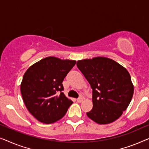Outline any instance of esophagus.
Wrapping results in <instances>:
<instances>
[{"instance_id": "esophagus-1", "label": "esophagus", "mask_w": 149, "mask_h": 149, "mask_svg": "<svg viewBox=\"0 0 149 149\" xmlns=\"http://www.w3.org/2000/svg\"><path fill=\"white\" fill-rule=\"evenodd\" d=\"M77 102H81L83 101V98H81V97H80V98H77Z\"/></svg>"}]
</instances>
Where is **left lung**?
Segmentation results:
<instances>
[{
    "instance_id": "8db88e82",
    "label": "left lung",
    "mask_w": 149,
    "mask_h": 149,
    "mask_svg": "<svg viewBox=\"0 0 149 149\" xmlns=\"http://www.w3.org/2000/svg\"><path fill=\"white\" fill-rule=\"evenodd\" d=\"M93 89V107L87 116L98 124L117 120L126 110L134 95L129 72L111 58L96 56L77 61Z\"/></svg>"
}]
</instances>
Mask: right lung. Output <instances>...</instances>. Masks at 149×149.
Instances as JSON below:
<instances>
[{"mask_svg": "<svg viewBox=\"0 0 149 149\" xmlns=\"http://www.w3.org/2000/svg\"><path fill=\"white\" fill-rule=\"evenodd\" d=\"M76 61L48 56L29 68L23 77L20 89L25 105L37 120L53 123L65 115L73 103L63 93L62 82Z\"/></svg>", "mask_w": 149, "mask_h": 149, "instance_id": "1", "label": "right lung"}]
</instances>
